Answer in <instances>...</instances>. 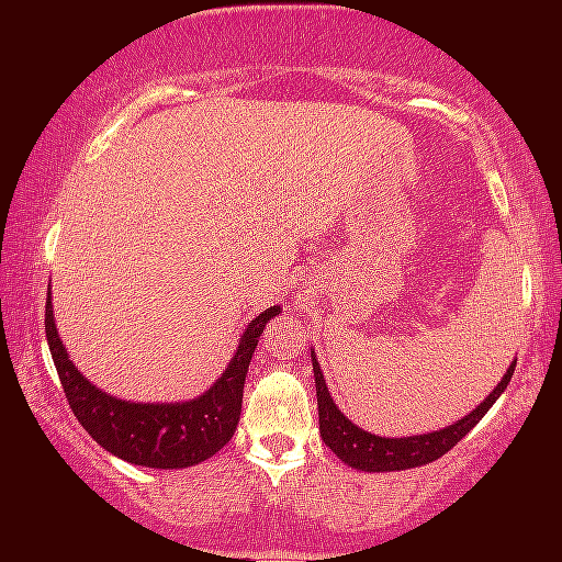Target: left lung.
Instances as JSON below:
<instances>
[{"label": "left lung", "instance_id": "8db88e82", "mask_svg": "<svg viewBox=\"0 0 562 562\" xmlns=\"http://www.w3.org/2000/svg\"><path fill=\"white\" fill-rule=\"evenodd\" d=\"M517 360H512V366L506 368L504 379L496 383V389L475 406L471 414H465L463 419L452 422V425L442 429H432L425 435H409V437H381L373 432H366L358 425L345 417L340 406L333 402L329 389L322 375L319 360L312 350V371L314 383H317V409H319V435L329 450L342 460L345 465L356 468V471L366 473H391V471H409V468H419L432 463V460L442 458L445 452L456 448L471 429L479 425L491 406L496 404V398L504 394V389L509 386Z\"/></svg>", "mask_w": 562, "mask_h": 562}]
</instances>
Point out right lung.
Segmentation results:
<instances>
[{"label": "right lung", "mask_w": 562, "mask_h": 562, "mask_svg": "<svg viewBox=\"0 0 562 562\" xmlns=\"http://www.w3.org/2000/svg\"><path fill=\"white\" fill-rule=\"evenodd\" d=\"M276 314H281L279 304L268 306L248 322L235 356L202 396L171 404L125 402L97 389L74 366L66 345L60 342L56 319H53L50 291L45 302V337H48L58 379L64 383V394L81 427L106 452L127 463L173 471V468L199 465L233 440L243 412V386L250 358L268 319H273Z\"/></svg>", "instance_id": "obj_1"}]
</instances>
